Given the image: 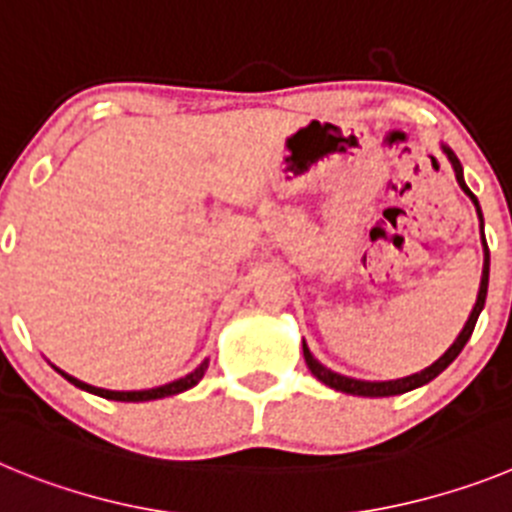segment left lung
Returning a JSON list of instances; mask_svg holds the SVG:
<instances>
[{"label": "left lung", "instance_id": "obj_1", "mask_svg": "<svg viewBox=\"0 0 512 512\" xmlns=\"http://www.w3.org/2000/svg\"><path fill=\"white\" fill-rule=\"evenodd\" d=\"M441 148H443V153L449 156L451 166H454L456 182H459V187L469 194V200L474 202V207H477L479 220H482V210H479L477 197H474L472 189H469L467 182H464V171H461L459 158L454 156V151H451V148H446V146H441ZM482 228H485V225H482ZM482 246H485V266H482V282H479L477 302H474V307H472V315H469L467 325H464V328H461L459 336H456V341L449 346V351H446V354H443L438 361H433L431 366H425L423 372L410 374V377H402V379H390V382H364V379L343 377V374L330 372L328 366L320 364V361L310 354V348H307V343L302 341V354H305L307 369H310V372L315 374V377H318L320 382L328 384V387H333V390L346 392V395H359V397H390V395H402V392H410V390H415V387H423V384H428V382H431V379H436L438 374H441L443 369H446V366H449L451 361H454L456 356L461 354V348L467 346V341H469V338H472L474 325H477L479 312H482V307H485V300H487V282H490V248H487V241H485V230H482Z\"/></svg>", "mask_w": 512, "mask_h": 512}]
</instances>
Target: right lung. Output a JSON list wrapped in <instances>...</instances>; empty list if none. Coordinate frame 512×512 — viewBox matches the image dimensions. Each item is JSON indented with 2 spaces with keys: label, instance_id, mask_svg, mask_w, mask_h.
I'll list each match as a JSON object with an SVG mask.
<instances>
[{
  "label": "right lung",
  "instance_id": "add662e5",
  "mask_svg": "<svg viewBox=\"0 0 512 512\" xmlns=\"http://www.w3.org/2000/svg\"><path fill=\"white\" fill-rule=\"evenodd\" d=\"M207 364L210 361H202L197 369H194L192 374H187V377L176 379V382H169V384H161V387H153V390H138V392H115V390H102V387H92V384L81 382V379L71 377V374L61 372V369H56L58 374H61L63 379H69L74 387H79V390L84 392H92V395H99L104 397V400H117V402H146V400H161V397H171V395H179V392L184 390H192L194 384L200 382L202 377H205L207 372Z\"/></svg>",
  "mask_w": 512,
  "mask_h": 512
}]
</instances>
